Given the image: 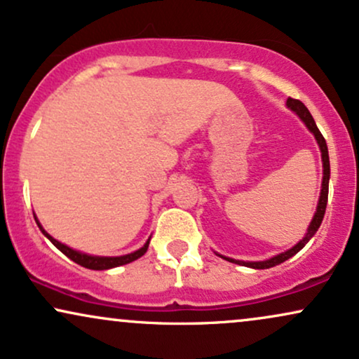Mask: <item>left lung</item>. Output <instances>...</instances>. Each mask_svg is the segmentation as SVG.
Wrapping results in <instances>:
<instances>
[{
    "mask_svg": "<svg viewBox=\"0 0 359 359\" xmlns=\"http://www.w3.org/2000/svg\"><path fill=\"white\" fill-rule=\"evenodd\" d=\"M287 108L291 109V111H294L298 114L299 118H302V121L306 125V128L309 131L315 135V138L318 141V146H320L321 149V159H323V183H321V194H320V201H318V208H316V213L313 216L311 223H309L308 226V233L304 234V238L302 241L298 243V245H294L291 250L285 251V253L281 255H276L273 256V258H269L266 261H236V259H231V258H226V256H221V258L231 261V263H236V264H245L248 268H255V269H266V268H273L276 266V264H281L283 261L290 259L291 256H294L298 253L299 250H303L304 245L311 240L313 236H315V233L318 231V228L321 226V221L325 218V211H326V203H328V187H330V156H328V146H326V141L323 138L321 131L318 130L315 119H313L311 113L308 111V108L304 106L302 101L299 100H293V98H287L286 101Z\"/></svg>",
    "mask_w": 359,
    "mask_h": 359,
    "instance_id": "left-lung-1",
    "label": "left lung"
}]
</instances>
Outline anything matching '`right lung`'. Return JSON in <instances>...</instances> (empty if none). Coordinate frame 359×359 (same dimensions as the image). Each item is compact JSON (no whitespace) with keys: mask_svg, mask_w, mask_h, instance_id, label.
Here are the masks:
<instances>
[{"mask_svg":"<svg viewBox=\"0 0 359 359\" xmlns=\"http://www.w3.org/2000/svg\"><path fill=\"white\" fill-rule=\"evenodd\" d=\"M34 219H36V223H38L39 229H41V233L53 243V245L57 248V250L61 251V253L68 256L69 259H73L74 263L81 264V266H85L88 269H109V268L121 266V264H128V263H131V261L141 258V256L146 253V250H148V245H149V240H148L144 243V246L140 248L138 251H135V253H130V255H125V256H91V255L81 253V251L72 250V248L63 245V243L56 241L55 238L50 236V234L44 231L41 224H39L38 218H34Z\"/></svg>","mask_w":359,"mask_h":359,"instance_id":"obj_1","label":"right lung"}]
</instances>
